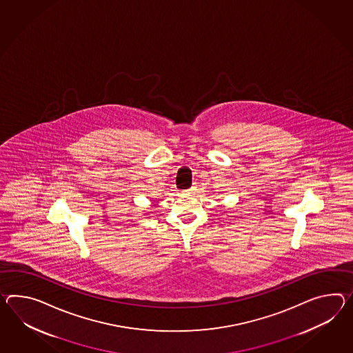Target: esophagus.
Returning <instances> with one entry per match:
<instances>
[{
    "label": "esophagus",
    "instance_id": "34e87169",
    "mask_svg": "<svg viewBox=\"0 0 353 353\" xmlns=\"http://www.w3.org/2000/svg\"><path fill=\"white\" fill-rule=\"evenodd\" d=\"M195 191V188H191V189L186 190V192H189V194H192Z\"/></svg>",
    "mask_w": 353,
    "mask_h": 353
}]
</instances>
